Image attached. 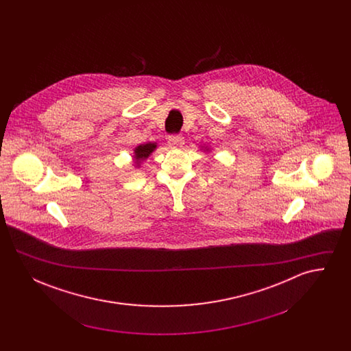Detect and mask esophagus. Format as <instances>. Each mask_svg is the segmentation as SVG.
I'll list each match as a JSON object with an SVG mask.
<instances>
[{"instance_id": "1", "label": "esophagus", "mask_w": 351, "mask_h": 351, "mask_svg": "<svg viewBox=\"0 0 351 351\" xmlns=\"http://www.w3.org/2000/svg\"><path fill=\"white\" fill-rule=\"evenodd\" d=\"M184 136L182 135H169L168 136V146L172 149H179L183 147Z\"/></svg>"}]
</instances>
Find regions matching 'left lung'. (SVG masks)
Instances as JSON below:
<instances>
[{
  "instance_id": "obj_1",
  "label": "left lung",
  "mask_w": 351,
  "mask_h": 351,
  "mask_svg": "<svg viewBox=\"0 0 351 351\" xmlns=\"http://www.w3.org/2000/svg\"><path fill=\"white\" fill-rule=\"evenodd\" d=\"M205 149H206V147H205Z\"/></svg>"
}]
</instances>
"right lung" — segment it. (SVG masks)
Masks as SVG:
<instances>
[{
	"label": "right lung",
	"mask_w": 351,
	"mask_h": 351,
	"mask_svg": "<svg viewBox=\"0 0 351 351\" xmlns=\"http://www.w3.org/2000/svg\"><path fill=\"white\" fill-rule=\"evenodd\" d=\"M156 143L155 142H149V143H143V145H139L134 149V163H135V167H139L141 166V162H143L145 159H147L150 156L151 154L156 149Z\"/></svg>",
	"instance_id": "right-lung-1"
}]
</instances>
